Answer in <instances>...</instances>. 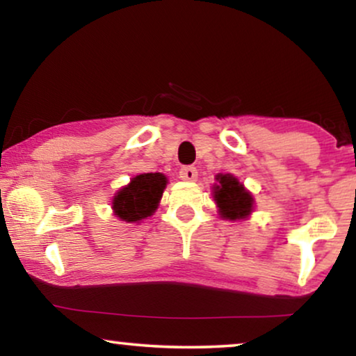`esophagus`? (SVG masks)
Returning a JSON list of instances; mask_svg holds the SVG:
<instances>
[{"label": "esophagus", "mask_w": 356, "mask_h": 356, "mask_svg": "<svg viewBox=\"0 0 356 356\" xmlns=\"http://www.w3.org/2000/svg\"><path fill=\"white\" fill-rule=\"evenodd\" d=\"M179 178L184 179V181H196L197 178V170L188 165V167H181L179 170Z\"/></svg>", "instance_id": "obj_1"}]
</instances>
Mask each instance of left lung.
Segmentation results:
<instances>
[{
  "label": "left lung",
  "mask_w": 356,
  "mask_h": 356,
  "mask_svg": "<svg viewBox=\"0 0 356 356\" xmlns=\"http://www.w3.org/2000/svg\"><path fill=\"white\" fill-rule=\"evenodd\" d=\"M212 186V197L223 220H246L254 212V197L232 173H218Z\"/></svg>",
  "instance_id": "obj_1"
}]
</instances>
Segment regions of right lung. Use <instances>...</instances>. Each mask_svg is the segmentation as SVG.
Segmentation results:
<instances>
[{"instance_id": "add662e5", "label": "right lung", "mask_w": 356, "mask_h": 356, "mask_svg": "<svg viewBox=\"0 0 356 356\" xmlns=\"http://www.w3.org/2000/svg\"><path fill=\"white\" fill-rule=\"evenodd\" d=\"M168 178L163 173H140L120 188L111 199L113 216L121 222L139 223L152 217L167 188Z\"/></svg>"}]
</instances>
